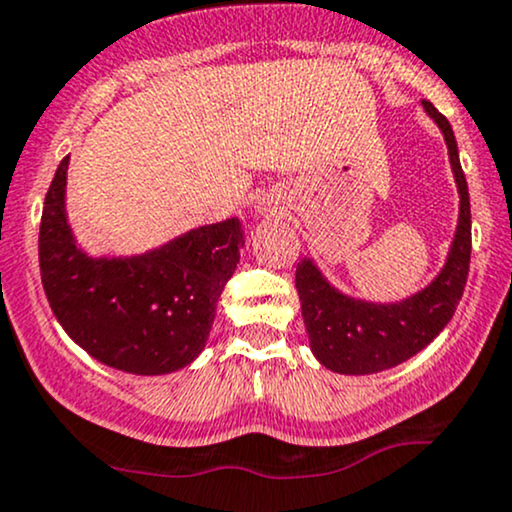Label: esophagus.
<instances>
[{
	"instance_id": "1",
	"label": "esophagus",
	"mask_w": 512,
	"mask_h": 512,
	"mask_svg": "<svg viewBox=\"0 0 512 512\" xmlns=\"http://www.w3.org/2000/svg\"><path fill=\"white\" fill-rule=\"evenodd\" d=\"M256 208H258V213H270V215H275V213H278V210H280V198L275 196V194H263V196L256 201Z\"/></svg>"
}]
</instances>
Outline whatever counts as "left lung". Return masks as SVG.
<instances>
[{"instance_id": "1", "label": "left lung", "mask_w": 512, "mask_h": 512, "mask_svg": "<svg viewBox=\"0 0 512 512\" xmlns=\"http://www.w3.org/2000/svg\"><path fill=\"white\" fill-rule=\"evenodd\" d=\"M424 112L441 129L450 170L458 186V225L446 261L436 278L400 302H371L338 290L311 256L297 263V292L314 357L326 369L345 376H366L393 369L422 352L448 326L470 273L472 215L470 191L462 174L453 126L431 102Z\"/></svg>"}]
</instances>
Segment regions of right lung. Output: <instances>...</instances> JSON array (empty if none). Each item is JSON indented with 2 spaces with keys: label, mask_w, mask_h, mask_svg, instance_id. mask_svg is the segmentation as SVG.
<instances>
[{
  "label": "right lung",
  "mask_w": 512,
  "mask_h": 512,
  "mask_svg": "<svg viewBox=\"0 0 512 512\" xmlns=\"http://www.w3.org/2000/svg\"><path fill=\"white\" fill-rule=\"evenodd\" d=\"M69 155L59 162L40 222V275L59 326L90 357L136 376L189 366L206 347L246 222L227 218L143 254L93 256L66 213Z\"/></svg>",
  "instance_id": "add662e5"
}]
</instances>
